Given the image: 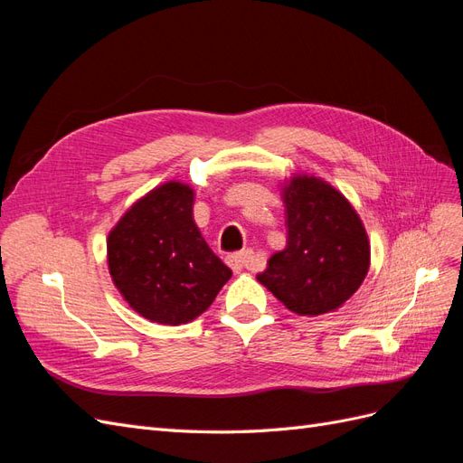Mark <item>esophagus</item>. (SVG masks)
<instances>
[{
    "label": "esophagus",
    "mask_w": 463,
    "mask_h": 463,
    "mask_svg": "<svg viewBox=\"0 0 463 463\" xmlns=\"http://www.w3.org/2000/svg\"><path fill=\"white\" fill-rule=\"evenodd\" d=\"M228 264L235 272H241V270H255L257 266V259L253 250H237V253L228 255Z\"/></svg>",
    "instance_id": "1"
}]
</instances>
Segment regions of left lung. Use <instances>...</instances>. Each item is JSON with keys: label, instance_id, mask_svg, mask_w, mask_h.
<instances>
[{"label": "left lung", "instance_id": "8db88e82", "mask_svg": "<svg viewBox=\"0 0 463 463\" xmlns=\"http://www.w3.org/2000/svg\"><path fill=\"white\" fill-rule=\"evenodd\" d=\"M286 249L257 276L289 311L315 317L345 303L369 272L367 232L344 194L296 175L284 187Z\"/></svg>", "mask_w": 463, "mask_h": 463}]
</instances>
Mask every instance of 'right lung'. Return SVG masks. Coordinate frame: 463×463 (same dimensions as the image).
I'll list each match as a JSON object with an SVG mask.
<instances>
[{
  "label": "right lung",
  "mask_w": 463,
  "mask_h": 463,
  "mask_svg": "<svg viewBox=\"0 0 463 463\" xmlns=\"http://www.w3.org/2000/svg\"><path fill=\"white\" fill-rule=\"evenodd\" d=\"M194 193L170 181L133 204L108 237L114 284L133 309L160 325L204 313L232 278L193 220Z\"/></svg>",
  "instance_id": "1"
}]
</instances>
